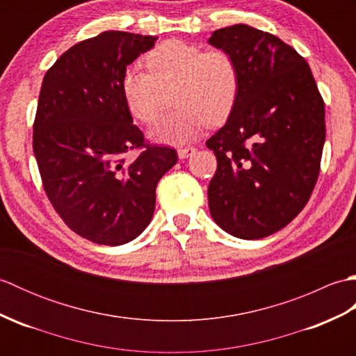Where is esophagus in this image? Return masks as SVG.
<instances>
[{"mask_svg":"<svg viewBox=\"0 0 356 356\" xmlns=\"http://www.w3.org/2000/svg\"><path fill=\"white\" fill-rule=\"evenodd\" d=\"M194 153H195V148L194 147H180L177 149V154H179L180 159H186V157H190Z\"/></svg>","mask_w":356,"mask_h":356,"instance_id":"1","label":"esophagus"}]
</instances>
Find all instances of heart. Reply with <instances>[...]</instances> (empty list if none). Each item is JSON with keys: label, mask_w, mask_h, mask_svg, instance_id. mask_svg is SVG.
Masks as SVG:
<instances>
[{"label": "heart", "mask_w": 356, "mask_h": 356, "mask_svg": "<svg viewBox=\"0 0 356 356\" xmlns=\"http://www.w3.org/2000/svg\"><path fill=\"white\" fill-rule=\"evenodd\" d=\"M148 72L128 69L120 79L131 115L151 125L161 115L163 92L171 93L174 108L151 130L157 142L185 143L207 124L214 127L229 116L240 92V69L231 51L203 50L179 40L163 41L145 56Z\"/></svg>", "instance_id": "obj_1"}]
</instances>
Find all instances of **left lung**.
Instances as JSON below:
<instances>
[{"instance_id": "obj_1", "label": "left lung", "mask_w": 356, "mask_h": 356, "mask_svg": "<svg viewBox=\"0 0 356 356\" xmlns=\"http://www.w3.org/2000/svg\"><path fill=\"white\" fill-rule=\"evenodd\" d=\"M209 42L231 51L240 69L228 122L207 140L217 157L211 216L234 237H268L301 213L318 180L323 96L305 58L274 35L236 24Z\"/></svg>"}]
</instances>
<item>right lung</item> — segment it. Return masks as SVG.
I'll return each mask as SVG.
<instances>
[{
    "mask_svg": "<svg viewBox=\"0 0 356 356\" xmlns=\"http://www.w3.org/2000/svg\"><path fill=\"white\" fill-rule=\"evenodd\" d=\"M154 40L102 32L63 53L42 81L33 122L42 188L64 223L97 245L128 243L147 228L157 182L177 162L176 149L153 145L133 124L120 88Z\"/></svg>",
    "mask_w": 356,
    "mask_h": 356,
    "instance_id": "add662e5",
    "label": "right lung"
}]
</instances>
